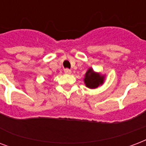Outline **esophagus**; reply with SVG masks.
I'll return each mask as SVG.
<instances>
[{
    "instance_id": "34e87169",
    "label": "esophagus",
    "mask_w": 146,
    "mask_h": 146,
    "mask_svg": "<svg viewBox=\"0 0 146 146\" xmlns=\"http://www.w3.org/2000/svg\"><path fill=\"white\" fill-rule=\"evenodd\" d=\"M64 73H66V74H70L71 73V70H70V69H65V70H64Z\"/></svg>"
}]
</instances>
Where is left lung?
Returning <instances> with one entry per match:
<instances>
[{"mask_svg":"<svg viewBox=\"0 0 146 146\" xmlns=\"http://www.w3.org/2000/svg\"><path fill=\"white\" fill-rule=\"evenodd\" d=\"M104 76L99 73L94 72L92 68H90L85 74L84 83L86 87L90 89H96L99 86L102 85L104 82Z\"/></svg>","mask_w":146,"mask_h":146,"instance_id":"8db88e82","label":"left lung"}]
</instances>
